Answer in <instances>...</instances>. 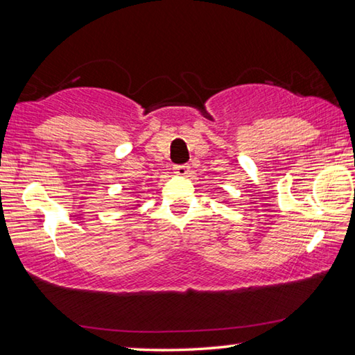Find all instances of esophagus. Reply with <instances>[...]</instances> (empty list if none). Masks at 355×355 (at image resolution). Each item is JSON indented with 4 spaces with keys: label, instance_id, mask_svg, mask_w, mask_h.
<instances>
[{
    "label": "esophagus",
    "instance_id": "obj_1",
    "mask_svg": "<svg viewBox=\"0 0 355 355\" xmlns=\"http://www.w3.org/2000/svg\"><path fill=\"white\" fill-rule=\"evenodd\" d=\"M188 172H189V166H186V164L173 166V173H175V175L186 177V175H188Z\"/></svg>",
    "mask_w": 355,
    "mask_h": 355
}]
</instances>
